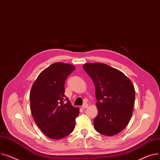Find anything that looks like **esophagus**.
Returning <instances> with one entry per match:
<instances>
[{"mask_svg": "<svg viewBox=\"0 0 160 160\" xmlns=\"http://www.w3.org/2000/svg\"><path fill=\"white\" fill-rule=\"evenodd\" d=\"M88 107V105L87 104V103H84V104L82 105V108L83 109L87 108Z\"/></svg>", "mask_w": 160, "mask_h": 160, "instance_id": "1", "label": "esophagus"}]
</instances>
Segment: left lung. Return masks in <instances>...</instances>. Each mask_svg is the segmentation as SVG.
Wrapping results in <instances>:
<instances>
[{"label":"left lung","instance_id":"8db88e82","mask_svg":"<svg viewBox=\"0 0 160 160\" xmlns=\"http://www.w3.org/2000/svg\"><path fill=\"white\" fill-rule=\"evenodd\" d=\"M83 68L96 87V130L108 136L119 133L128 124L133 112L135 89L132 81L120 70L104 63H86Z\"/></svg>","mask_w":160,"mask_h":160}]
</instances>
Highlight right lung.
<instances>
[{
  "instance_id": "add662e5",
  "label": "right lung",
  "mask_w": 160,
  "mask_h": 160,
  "mask_svg": "<svg viewBox=\"0 0 160 160\" xmlns=\"http://www.w3.org/2000/svg\"><path fill=\"white\" fill-rule=\"evenodd\" d=\"M75 68L67 63L51 64L40 73L30 91V108L35 123L53 139L71 134L79 114V108L73 107L64 95L65 81Z\"/></svg>"
}]
</instances>
